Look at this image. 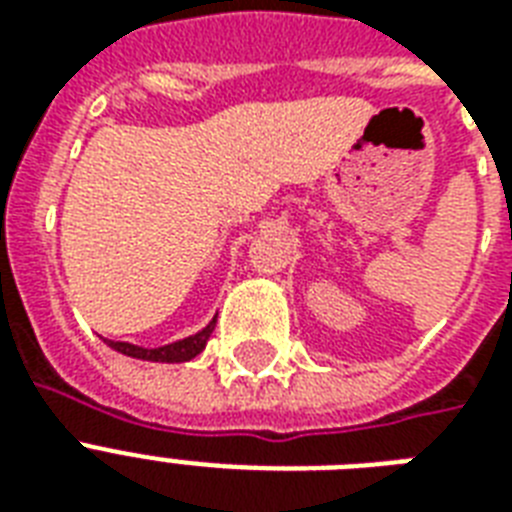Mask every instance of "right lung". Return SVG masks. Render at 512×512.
<instances>
[{
	"label": "right lung",
	"instance_id": "obj_1",
	"mask_svg": "<svg viewBox=\"0 0 512 512\" xmlns=\"http://www.w3.org/2000/svg\"><path fill=\"white\" fill-rule=\"evenodd\" d=\"M215 321L212 319L207 327L196 332V335L185 337V340H177L172 345H162V348H138V345H132V342H116L108 340V345L124 356L132 358H143V361H162V364H180V361H191L193 356H199L204 345H207L209 335L215 332Z\"/></svg>",
	"mask_w": 512,
	"mask_h": 512
}]
</instances>
